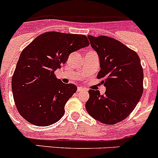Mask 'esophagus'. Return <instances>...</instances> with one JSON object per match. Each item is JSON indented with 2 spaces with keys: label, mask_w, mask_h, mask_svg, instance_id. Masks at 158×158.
<instances>
[{
  "label": "esophagus",
  "mask_w": 158,
  "mask_h": 158,
  "mask_svg": "<svg viewBox=\"0 0 158 158\" xmlns=\"http://www.w3.org/2000/svg\"><path fill=\"white\" fill-rule=\"evenodd\" d=\"M82 91H87V89H85V88H82V87H78L77 88V92H82Z\"/></svg>",
  "instance_id": "obj_1"
}]
</instances>
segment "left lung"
Here are the masks:
<instances>
[{
  "label": "left lung",
  "mask_w": 158,
  "mask_h": 158,
  "mask_svg": "<svg viewBox=\"0 0 158 158\" xmlns=\"http://www.w3.org/2000/svg\"><path fill=\"white\" fill-rule=\"evenodd\" d=\"M97 52L101 69L97 75L106 87L101 95L90 89L85 107L92 117L104 124L119 123L132 112L143 93V70L135 51L107 36L88 35Z\"/></svg>",
  "instance_id": "obj_1"
}]
</instances>
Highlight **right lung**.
Wrapping results in <instances>:
<instances>
[{
	"label": "right lung",
	"mask_w": 158,
	"mask_h": 158,
	"mask_svg": "<svg viewBox=\"0 0 158 158\" xmlns=\"http://www.w3.org/2000/svg\"><path fill=\"white\" fill-rule=\"evenodd\" d=\"M89 45L84 35L47 31L23 49L12 75V90L16 109L24 119L47 127L63 116L65 104L77 87L62 83L54 71L71 53Z\"/></svg>",
	"instance_id": "obj_1"
}]
</instances>
